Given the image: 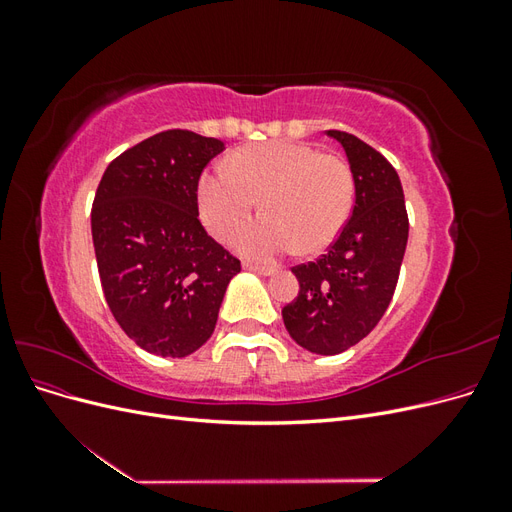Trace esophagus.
<instances>
[{
  "instance_id": "34e87169",
  "label": "esophagus",
  "mask_w": 512,
  "mask_h": 512,
  "mask_svg": "<svg viewBox=\"0 0 512 512\" xmlns=\"http://www.w3.org/2000/svg\"><path fill=\"white\" fill-rule=\"evenodd\" d=\"M247 271H254L258 275H273L275 273V267H260V265H254V262H245L243 265Z\"/></svg>"
}]
</instances>
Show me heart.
Returning a JSON list of instances; mask_svg holds the SVG:
<instances>
[{
	"label": "heart",
	"mask_w": 512,
	"mask_h": 512,
	"mask_svg": "<svg viewBox=\"0 0 512 512\" xmlns=\"http://www.w3.org/2000/svg\"><path fill=\"white\" fill-rule=\"evenodd\" d=\"M267 215L241 228L232 243L256 260L299 247L316 254L346 226L354 205V177L337 156L297 141L241 147L230 166H213L198 181L200 218L213 237L228 239L254 213Z\"/></svg>",
	"instance_id": "heart-1"
}]
</instances>
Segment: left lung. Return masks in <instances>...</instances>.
I'll return each instance as SVG.
<instances>
[{
  "instance_id": "8db88e82",
  "label": "left lung",
  "mask_w": 512,
  "mask_h": 512,
  "mask_svg": "<svg viewBox=\"0 0 512 512\" xmlns=\"http://www.w3.org/2000/svg\"><path fill=\"white\" fill-rule=\"evenodd\" d=\"M327 134L348 156L354 207L327 254L292 267L299 294L282 316L299 346L339 354L371 333L393 299L408 243V213L397 170L380 151L348 132Z\"/></svg>"
}]
</instances>
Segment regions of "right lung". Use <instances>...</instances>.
Segmentation results:
<instances>
[{
	"mask_svg": "<svg viewBox=\"0 0 512 512\" xmlns=\"http://www.w3.org/2000/svg\"><path fill=\"white\" fill-rule=\"evenodd\" d=\"M218 138L166 130L104 170L91 207L104 299L136 346L181 359L211 337L241 260L198 220V179Z\"/></svg>",
	"mask_w": 512,
	"mask_h": 512,
	"instance_id": "add662e5",
	"label": "right lung"
}]
</instances>
